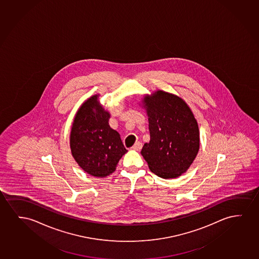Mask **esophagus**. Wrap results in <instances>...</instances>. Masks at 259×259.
<instances>
[{
    "label": "esophagus",
    "instance_id": "esophagus-1",
    "mask_svg": "<svg viewBox=\"0 0 259 259\" xmlns=\"http://www.w3.org/2000/svg\"><path fill=\"white\" fill-rule=\"evenodd\" d=\"M142 148V143L137 142L134 146H132V149L135 150V151H140Z\"/></svg>",
    "mask_w": 259,
    "mask_h": 259
}]
</instances>
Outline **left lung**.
Returning a JSON list of instances; mask_svg holds the SVG:
<instances>
[{"mask_svg": "<svg viewBox=\"0 0 259 259\" xmlns=\"http://www.w3.org/2000/svg\"><path fill=\"white\" fill-rule=\"evenodd\" d=\"M150 141L141 154L150 170L162 179H175L189 168L200 148V133L193 112L178 96L157 91L145 96Z\"/></svg>", "mask_w": 259, "mask_h": 259, "instance_id": "1", "label": "left lung"}]
</instances>
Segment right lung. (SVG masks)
<instances>
[{"label":"right lung","mask_w":259,"mask_h":259,"mask_svg":"<svg viewBox=\"0 0 259 259\" xmlns=\"http://www.w3.org/2000/svg\"><path fill=\"white\" fill-rule=\"evenodd\" d=\"M92 96L77 111L70 134L74 160L88 174L105 178L112 174L127 151L120 134L110 127V113Z\"/></svg>","instance_id":"add662e5"}]
</instances>
